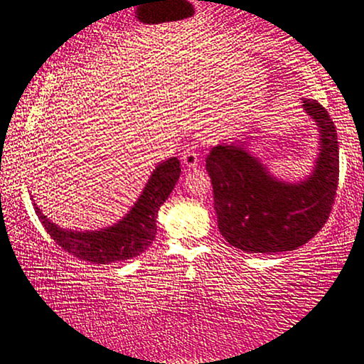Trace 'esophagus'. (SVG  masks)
<instances>
[{
  "label": "esophagus",
  "mask_w": 364,
  "mask_h": 364,
  "mask_svg": "<svg viewBox=\"0 0 364 364\" xmlns=\"http://www.w3.org/2000/svg\"><path fill=\"white\" fill-rule=\"evenodd\" d=\"M181 162H183L184 167L196 168L197 165H199V156H197V152L193 149V147H189V149H186V151L183 152Z\"/></svg>",
  "instance_id": "34e87169"
}]
</instances>
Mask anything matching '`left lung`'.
I'll use <instances>...</instances> for the list:
<instances>
[{
    "label": "left lung",
    "instance_id": "obj_1",
    "mask_svg": "<svg viewBox=\"0 0 364 364\" xmlns=\"http://www.w3.org/2000/svg\"><path fill=\"white\" fill-rule=\"evenodd\" d=\"M301 106L319 133L315 165L304 180L271 175L245 141L220 143L208 154L218 228L232 247L250 254L295 250L329 218L338 181L336 127L318 101L301 97Z\"/></svg>",
    "mask_w": 364,
    "mask_h": 364
}]
</instances>
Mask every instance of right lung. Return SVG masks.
I'll list each match as a JSON object with an SVG mask.
<instances>
[{
	"label": "right lung",
	"mask_w": 364,
	"mask_h": 364,
	"mask_svg": "<svg viewBox=\"0 0 364 364\" xmlns=\"http://www.w3.org/2000/svg\"><path fill=\"white\" fill-rule=\"evenodd\" d=\"M180 173V160L176 157L160 162L130 212L112 226L101 230H64L53 223L33 202L35 213L54 242L80 260L96 264L130 260L143 254L152 244L157 232L156 218L159 208L168 199Z\"/></svg>",
	"instance_id": "add662e5"
}]
</instances>
